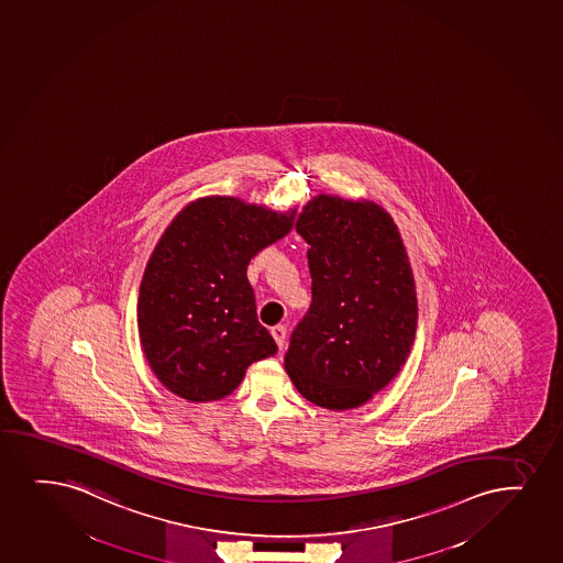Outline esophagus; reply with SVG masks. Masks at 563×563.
<instances>
[{
    "mask_svg": "<svg viewBox=\"0 0 563 563\" xmlns=\"http://www.w3.org/2000/svg\"><path fill=\"white\" fill-rule=\"evenodd\" d=\"M271 334L272 338L276 340L279 347H284L285 336H287V329H285L284 324H276V327H272Z\"/></svg>",
    "mask_w": 563,
    "mask_h": 563,
    "instance_id": "34e87169",
    "label": "esophagus"
}]
</instances>
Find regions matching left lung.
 I'll return each instance as SVG.
<instances>
[{
    "label": "left lung",
    "instance_id": "obj_1",
    "mask_svg": "<svg viewBox=\"0 0 563 563\" xmlns=\"http://www.w3.org/2000/svg\"><path fill=\"white\" fill-rule=\"evenodd\" d=\"M310 244L311 305L292 330L285 369L306 400L358 408L395 379L417 330L413 271L385 208L317 195L298 216Z\"/></svg>",
    "mask_w": 563,
    "mask_h": 563
}]
</instances>
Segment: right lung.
I'll return each instance as SVG.
<instances>
[{
	"label": "right lung",
	"instance_id": "add662e5",
	"mask_svg": "<svg viewBox=\"0 0 563 563\" xmlns=\"http://www.w3.org/2000/svg\"><path fill=\"white\" fill-rule=\"evenodd\" d=\"M295 213L213 195L189 202L165 229L144 271L136 321L150 368L170 393L221 400L252 362L276 355L246 272L291 231Z\"/></svg>",
	"mask_w": 563,
	"mask_h": 563
}]
</instances>
